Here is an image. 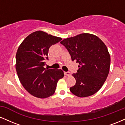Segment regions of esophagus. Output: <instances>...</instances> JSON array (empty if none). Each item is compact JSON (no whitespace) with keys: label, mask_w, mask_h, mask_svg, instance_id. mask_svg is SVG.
Wrapping results in <instances>:
<instances>
[{"label":"esophagus","mask_w":125,"mask_h":125,"mask_svg":"<svg viewBox=\"0 0 125 125\" xmlns=\"http://www.w3.org/2000/svg\"><path fill=\"white\" fill-rule=\"evenodd\" d=\"M64 74H65L66 76H70L71 75V73L69 72H64Z\"/></svg>","instance_id":"esophagus-1"}]
</instances>
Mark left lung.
I'll use <instances>...</instances> for the list:
<instances>
[{"label":"left lung","instance_id":"1","mask_svg":"<svg viewBox=\"0 0 125 125\" xmlns=\"http://www.w3.org/2000/svg\"><path fill=\"white\" fill-rule=\"evenodd\" d=\"M72 60L79 63L76 73L72 74L76 84L70 87L79 97L90 96L102 87L109 72L110 56L106 46L97 36L81 33L61 42Z\"/></svg>","mask_w":125,"mask_h":125}]
</instances>
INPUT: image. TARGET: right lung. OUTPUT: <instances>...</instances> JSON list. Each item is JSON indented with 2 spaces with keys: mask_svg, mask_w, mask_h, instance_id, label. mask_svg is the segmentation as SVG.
<instances>
[{
  "mask_svg": "<svg viewBox=\"0 0 125 125\" xmlns=\"http://www.w3.org/2000/svg\"><path fill=\"white\" fill-rule=\"evenodd\" d=\"M61 40L38 31L28 36L19 46L16 70L23 86L33 96L44 99L53 95L58 81L64 76L62 70L44 67L49 49Z\"/></svg>",
  "mask_w": 125,
  "mask_h": 125,
  "instance_id": "1",
  "label": "right lung"
}]
</instances>
